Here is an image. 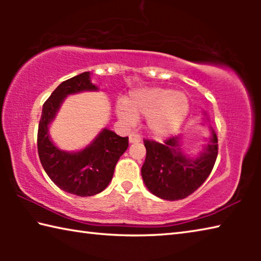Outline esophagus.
Segmentation results:
<instances>
[{"instance_id": "esophagus-1", "label": "esophagus", "mask_w": 261, "mask_h": 261, "mask_svg": "<svg viewBox=\"0 0 261 261\" xmlns=\"http://www.w3.org/2000/svg\"><path fill=\"white\" fill-rule=\"evenodd\" d=\"M141 140V136L136 134V132H132V134L129 136V141L132 144V143H138V141Z\"/></svg>"}]
</instances>
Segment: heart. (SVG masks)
I'll list each match as a JSON object with an SVG mask.
<instances>
[{
  "instance_id": "b5f03b06",
  "label": "heart",
  "mask_w": 261,
  "mask_h": 261,
  "mask_svg": "<svg viewBox=\"0 0 261 261\" xmlns=\"http://www.w3.org/2000/svg\"><path fill=\"white\" fill-rule=\"evenodd\" d=\"M116 114L125 124L132 125L137 117L146 116L152 136L163 138L173 135L183 124L189 113V99L183 92L166 87H145L131 92L127 100H117Z\"/></svg>"
}]
</instances>
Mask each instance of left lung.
Returning <instances> with one entry per match:
<instances>
[{"mask_svg": "<svg viewBox=\"0 0 261 261\" xmlns=\"http://www.w3.org/2000/svg\"><path fill=\"white\" fill-rule=\"evenodd\" d=\"M146 159L141 176L147 189L165 200L184 199L192 194L208 177L218 156V137L212 138L199 158L190 159L180 152L177 137L163 143L144 139Z\"/></svg>", "mask_w": 261, "mask_h": 261, "instance_id": "obj_1", "label": "left lung"}]
</instances>
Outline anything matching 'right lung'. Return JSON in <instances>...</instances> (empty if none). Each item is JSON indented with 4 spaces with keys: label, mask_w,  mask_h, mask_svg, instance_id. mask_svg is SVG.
Wrapping results in <instances>:
<instances>
[{
    "label": "right lung",
    "mask_w": 261,
    "mask_h": 261,
    "mask_svg": "<svg viewBox=\"0 0 261 261\" xmlns=\"http://www.w3.org/2000/svg\"><path fill=\"white\" fill-rule=\"evenodd\" d=\"M90 72H83L60 84L46 100L38 129V153L49 178L63 191L91 197L108 187L115 166L129 146V138L103 129L82 151L69 153L57 148L49 138L48 125L54 120L65 96L83 91H96Z\"/></svg>",
    "instance_id": "right-lung-1"
}]
</instances>
